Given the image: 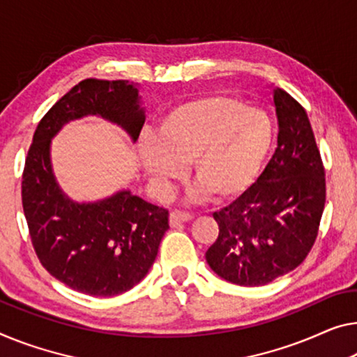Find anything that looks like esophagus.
Wrapping results in <instances>:
<instances>
[{"mask_svg": "<svg viewBox=\"0 0 357 357\" xmlns=\"http://www.w3.org/2000/svg\"><path fill=\"white\" fill-rule=\"evenodd\" d=\"M192 215L190 213H185V211H179V210H173L169 213V225L172 226H178L181 222H188L192 220Z\"/></svg>", "mask_w": 357, "mask_h": 357, "instance_id": "esophagus-1", "label": "esophagus"}]
</instances>
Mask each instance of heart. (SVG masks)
<instances>
[{
	"label": "heart",
	"instance_id": "1",
	"mask_svg": "<svg viewBox=\"0 0 357 357\" xmlns=\"http://www.w3.org/2000/svg\"><path fill=\"white\" fill-rule=\"evenodd\" d=\"M269 116L231 96L188 100L168 110L155 135L142 137L139 158L158 185L167 189L192 162L195 195L231 199L252 188L273 147Z\"/></svg>",
	"mask_w": 357,
	"mask_h": 357
}]
</instances>
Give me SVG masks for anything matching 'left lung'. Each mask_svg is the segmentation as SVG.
<instances>
[{"label":"left lung","mask_w":357,"mask_h":357,"mask_svg":"<svg viewBox=\"0 0 357 357\" xmlns=\"http://www.w3.org/2000/svg\"><path fill=\"white\" fill-rule=\"evenodd\" d=\"M273 98L278 149L252 188L213 213L220 234L205 253L220 278L243 287L269 284L305 261L326 205V172L306 110L280 88Z\"/></svg>","instance_id":"obj_1"}]
</instances>
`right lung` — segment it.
Returning a JSON list of instances; mask_svg holds the SVG:
<instances>
[{
    "instance_id": "add662e5",
    "label": "right lung",
    "mask_w": 357,
    "mask_h": 357,
    "mask_svg": "<svg viewBox=\"0 0 357 357\" xmlns=\"http://www.w3.org/2000/svg\"><path fill=\"white\" fill-rule=\"evenodd\" d=\"M98 115L137 141L146 115L128 79L88 78L57 100L36 126L25 158L22 205L31 243L47 273L91 296H115L146 278L169 229L168 210L130 190L98 202L68 199L52 173L51 139L72 120Z\"/></svg>"
}]
</instances>
